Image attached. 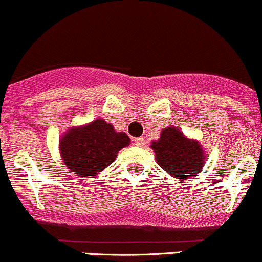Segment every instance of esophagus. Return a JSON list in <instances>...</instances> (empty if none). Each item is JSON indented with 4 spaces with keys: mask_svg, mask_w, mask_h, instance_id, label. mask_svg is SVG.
Segmentation results:
<instances>
[{
    "mask_svg": "<svg viewBox=\"0 0 262 262\" xmlns=\"http://www.w3.org/2000/svg\"><path fill=\"white\" fill-rule=\"evenodd\" d=\"M134 144H136L137 147H143V145H144V138H142V137L136 138L134 139Z\"/></svg>",
    "mask_w": 262,
    "mask_h": 262,
    "instance_id": "1",
    "label": "esophagus"
}]
</instances>
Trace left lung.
Returning <instances> with one entry per match:
<instances>
[{
    "mask_svg": "<svg viewBox=\"0 0 262 262\" xmlns=\"http://www.w3.org/2000/svg\"><path fill=\"white\" fill-rule=\"evenodd\" d=\"M150 148L156 154L158 166L177 180L196 177L207 159L197 139L188 138L173 125L164 128L158 140H153Z\"/></svg>",
    "mask_w": 262,
    "mask_h": 262,
    "instance_id": "1",
    "label": "left lung"
}]
</instances>
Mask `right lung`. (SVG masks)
<instances>
[{"instance_id": "1", "label": "right lung", "mask_w": 262, "mask_h": 262, "mask_svg": "<svg viewBox=\"0 0 262 262\" xmlns=\"http://www.w3.org/2000/svg\"><path fill=\"white\" fill-rule=\"evenodd\" d=\"M130 144L124 132H117L101 118L84 125L71 126L61 136L59 150L68 169L78 177L94 180Z\"/></svg>"}]
</instances>
